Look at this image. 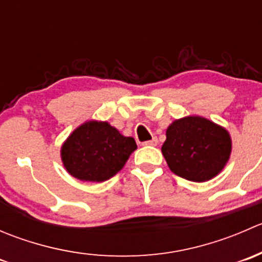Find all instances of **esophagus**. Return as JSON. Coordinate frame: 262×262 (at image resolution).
Returning <instances> with one entry per match:
<instances>
[{"label": "esophagus", "instance_id": "34e87169", "mask_svg": "<svg viewBox=\"0 0 262 262\" xmlns=\"http://www.w3.org/2000/svg\"><path fill=\"white\" fill-rule=\"evenodd\" d=\"M157 143H158V141H157V138H152L150 139V141H147V142H143V146H157Z\"/></svg>", "mask_w": 262, "mask_h": 262}]
</instances>
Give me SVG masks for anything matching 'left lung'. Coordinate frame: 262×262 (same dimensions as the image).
<instances>
[{
  "label": "left lung",
  "instance_id": "obj_1",
  "mask_svg": "<svg viewBox=\"0 0 262 262\" xmlns=\"http://www.w3.org/2000/svg\"><path fill=\"white\" fill-rule=\"evenodd\" d=\"M228 132L199 116L175 120L166 132L162 155L175 175L203 182L218 175L231 155Z\"/></svg>",
  "mask_w": 262,
  "mask_h": 262
}]
</instances>
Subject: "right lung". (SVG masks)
<instances>
[{"instance_id":"obj_1","label":"right lung","mask_w":262,"mask_h":262,"mask_svg":"<svg viewBox=\"0 0 262 262\" xmlns=\"http://www.w3.org/2000/svg\"><path fill=\"white\" fill-rule=\"evenodd\" d=\"M136 149L132 137L121 136L106 121H89L68 137L60 156L64 167L76 179L102 182L118 173Z\"/></svg>"}]
</instances>
